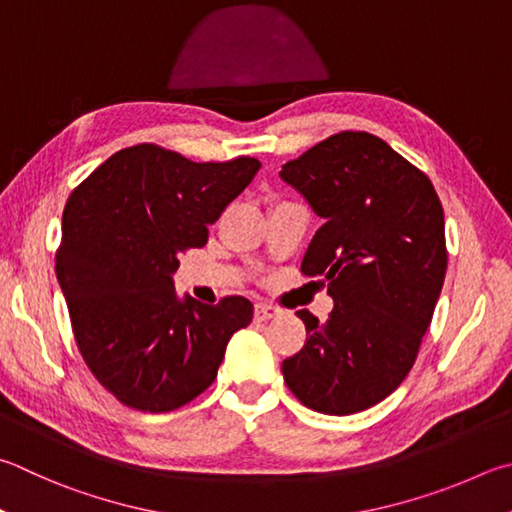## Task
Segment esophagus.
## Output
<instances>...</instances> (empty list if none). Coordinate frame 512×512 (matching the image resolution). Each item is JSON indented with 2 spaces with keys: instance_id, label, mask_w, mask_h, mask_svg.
Instances as JSON below:
<instances>
[{
  "instance_id": "1",
  "label": "esophagus",
  "mask_w": 512,
  "mask_h": 512,
  "mask_svg": "<svg viewBox=\"0 0 512 512\" xmlns=\"http://www.w3.org/2000/svg\"><path fill=\"white\" fill-rule=\"evenodd\" d=\"M277 313H280V311H277L275 306H271V304H264V302H257V304H255V320H257V322L271 320V318H275Z\"/></svg>"
}]
</instances>
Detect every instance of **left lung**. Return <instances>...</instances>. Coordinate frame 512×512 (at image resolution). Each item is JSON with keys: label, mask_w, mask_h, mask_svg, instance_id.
<instances>
[{"label": "left lung", "mask_w": 512, "mask_h": 512, "mask_svg": "<svg viewBox=\"0 0 512 512\" xmlns=\"http://www.w3.org/2000/svg\"><path fill=\"white\" fill-rule=\"evenodd\" d=\"M282 179L324 219L302 273L333 297L306 345L282 362L291 392L315 412L367 410L403 383L432 322L448 268L443 206L432 181L367 132H340L282 165Z\"/></svg>", "instance_id": "obj_1"}]
</instances>
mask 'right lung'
Listing matches in <instances>:
<instances>
[{
    "instance_id": "1",
    "label": "right lung",
    "mask_w": 512,
    "mask_h": 512,
    "mask_svg": "<svg viewBox=\"0 0 512 512\" xmlns=\"http://www.w3.org/2000/svg\"><path fill=\"white\" fill-rule=\"evenodd\" d=\"M259 167L250 156L194 163L141 143L71 192L55 275L82 358L123 405L161 414L194 401L217 378L232 333L253 320L241 295L215 306L179 300L172 275Z\"/></svg>"
}]
</instances>
